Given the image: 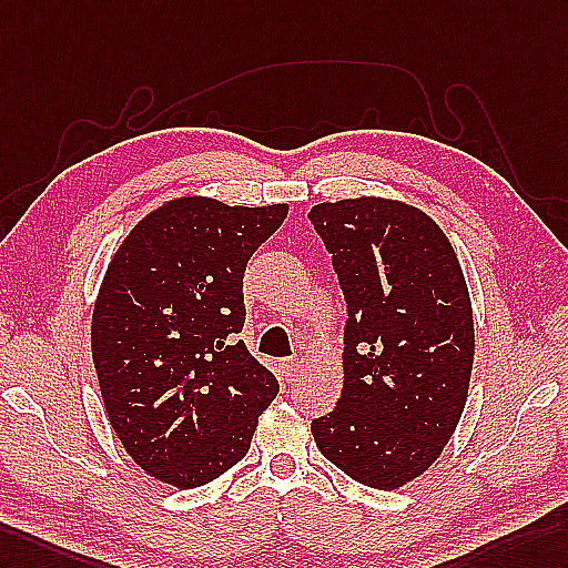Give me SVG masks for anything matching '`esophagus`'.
<instances>
[{
	"label": "esophagus",
	"instance_id": "1",
	"mask_svg": "<svg viewBox=\"0 0 568 568\" xmlns=\"http://www.w3.org/2000/svg\"><path fill=\"white\" fill-rule=\"evenodd\" d=\"M282 371H284L286 381H294L298 376V371H301V362H298V358H284Z\"/></svg>",
	"mask_w": 568,
	"mask_h": 568
}]
</instances>
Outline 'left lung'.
<instances>
[{"label": "left lung", "instance_id": "8db88e82", "mask_svg": "<svg viewBox=\"0 0 568 568\" xmlns=\"http://www.w3.org/2000/svg\"><path fill=\"white\" fill-rule=\"evenodd\" d=\"M308 219L347 301L342 395L311 432L344 475L390 491L432 467L460 422L475 358L465 276L414 206L358 197Z\"/></svg>", "mask_w": 568, "mask_h": 568}]
</instances>
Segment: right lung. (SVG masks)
<instances>
[{
  "instance_id": "add662e5",
  "label": "right lung",
  "mask_w": 568,
  "mask_h": 568,
  "mask_svg": "<svg viewBox=\"0 0 568 568\" xmlns=\"http://www.w3.org/2000/svg\"><path fill=\"white\" fill-rule=\"evenodd\" d=\"M286 212L175 200L132 229L105 272L91 352L108 419L132 460L178 489L236 465L280 393L236 337L247 260Z\"/></svg>"
}]
</instances>
